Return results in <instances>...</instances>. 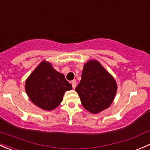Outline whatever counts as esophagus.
Listing matches in <instances>:
<instances>
[{
	"label": "esophagus",
	"instance_id": "1",
	"mask_svg": "<svg viewBox=\"0 0 150 150\" xmlns=\"http://www.w3.org/2000/svg\"><path fill=\"white\" fill-rule=\"evenodd\" d=\"M71 83H72V88H75V87H76V81H75V80H73V81H71Z\"/></svg>",
	"mask_w": 150,
	"mask_h": 150
}]
</instances>
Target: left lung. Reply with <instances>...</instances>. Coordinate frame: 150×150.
I'll list each match as a JSON object with an SVG mask.
<instances>
[{
	"label": "left lung",
	"instance_id": "8db88e82",
	"mask_svg": "<svg viewBox=\"0 0 150 150\" xmlns=\"http://www.w3.org/2000/svg\"><path fill=\"white\" fill-rule=\"evenodd\" d=\"M75 91L84 108L97 114L112 104L117 94V83L98 61L91 59L84 64L81 80Z\"/></svg>",
	"mask_w": 150,
	"mask_h": 150
}]
</instances>
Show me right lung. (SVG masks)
Listing matches in <instances>:
<instances>
[{
	"label": "right lung",
	"instance_id": "1",
	"mask_svg": "<svg viewBox=\"0 0 150 150\" xmlns=\"http://www.w3.org/2000/svg\"><path fill=\"white\" fill-rule=\"evenodd\" d=\"M72 88L64 75L43 60L28 77L25 89L32 103L45 110H52L63 100L67 91Z\"/></svg>",
	"mask_w": 150,
	"mask_h": 150
}]
</instances>
